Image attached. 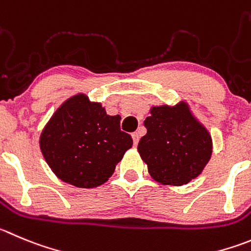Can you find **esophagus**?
<instances>
[{
    "instance_id": "obj_1",
    "label": "esophagus",
    "mask_w": 251,
    "mask_h": 251,
    "mask_svg": "<svg viewBox=\"0 0 251 251\" xmlns=\"http://www.w3.org/2000/svg\"><path fill=\"white\" fill-rule=\"evenodd\" d=\"M131 136H132L133 145H135V146H137V144H139V140H140V135H139V132H133L132 135H131Z\"/></svg>"
}]
</instances>
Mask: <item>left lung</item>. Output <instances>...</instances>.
<instances>
[{"label": "left lung", "mask_w": 251, "mask_h": 251, "mask_svg": "<svg viewBox=\"0 0 251 251\" xmlns=\"http://www.w3.org/2000/svg\"><path fill=\"white\" fill-rule=\"evenodd\" d=\"M137 151L154 181L183 186L198 177L212 156V137L186 102L153 106Z\"/></svg>", "instance_id": "obj_1"}]
</instances>
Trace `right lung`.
<instances>
[{
    "label": "right lung",
    "mask_w": 251,
    "mask_h": 251,
    "mask_svg": "<svg viewBox=\"0 0 251 251\" xmlns=\"http://www.w3.org/2000/svg\"><path fill=\"white\" fill-rule=\"evenodd\" d=\"M120 120L84 94L69 98L42 131L44 160L58 178L73 186L94 188L105 183L132 146Z\"/></svg>",
    "instance_id": "obj_1"
}]
</instances>
